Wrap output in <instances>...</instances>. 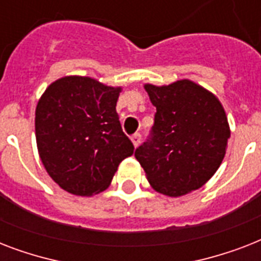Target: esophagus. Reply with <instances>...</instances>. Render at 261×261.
Returning a JSON list of instances; mask_svg holds the SVG:
<instances>
[{
  "mask_svg": "<svg viewBox=\"0 0 261 261\" xmlns=\"http://www.w3.org/2000/svg\"><path fill=\"white\" fill-rule=\"evenodd\" d=\"M141 139H142V135L139 134V133H135L133 137H131V141H133V143H134V146L137 147L141 143Z\"/></svg>",
  "mask_w": 261,
  "mask_h": 261,
  "instance_id": "obj_1",
  "label": "esophagus"
}]
</instances>
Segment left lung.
Here are the masks:
<instances>
[{"label": "left lung", "mask_w": 261, "mask_h": 261, "mask_svg": "<svg viewBox=\"0 0 261 261\" xmlns=\"http://www.w3.org/2000/svg\"><path fill=\"white\" fill-rule=\"evenodd\" d=\"M155 107L154 124L135 159L150 186L168 196H181L211 178L226 153L230 128L222 104L190 80L145 85Z\"/></svg>", "instance_id": "8db88e82"}]
</instances>
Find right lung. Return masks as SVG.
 Segmentation results:
<instances>
[{"mask_svg": "<svg viewBox=\"0 0 261 261\" xmlns=\"http://www.w3.org/2000/svg\"><path fill=\"white\" fill-rule=\"evenodd\" d=\"M120 90L89 77L69 75L51 84L39 100V155L62 190L80 196L101 192L119 164L134 153L116 112Z\"/></svg>", "mask_w": 261, "mask_h": 261, "instance_id": "right-lung-1", "label": "right lung"}]
</instances>
